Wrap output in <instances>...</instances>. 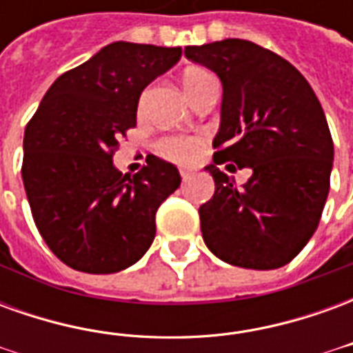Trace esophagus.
Returning <instances> with one entry per match:
<instances>
[{"label":"esophagus","instance_id":"1","mask_svg":"<svg viewBox=\"0 0 353 353\" xmlns=\"http://www.w3.org/2000/svg\"><path fill=\"white\" fill-rule=\"evenodd\" d=\"M191 174L192 172H189V170H179V176H181V179H183V181H187V179L191 177Z\"/></svg>","mask_w":353,"mask_h":353}]
</instances>
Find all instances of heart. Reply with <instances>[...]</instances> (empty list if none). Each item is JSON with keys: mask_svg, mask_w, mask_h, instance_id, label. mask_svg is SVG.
<instances>
[{"mask_svg": "<svg viewBox=\"0 0 353 353\" xmlns=\"http://www.w3.org/2000/svg\"><path fill=\"white\" fill-rule=\"evenodd\" d=\"M212 79V73H208L202 68H191L183 73V88L185 92L191 96L194 88H199L204 81ZM202 139L196 136H166L157 141V153L176 162V164H192L199 159Z\"/></svg>", "mask_w": 353, "mask_h": 353, "instance_id": "heart-1", "label": "heart"}]
</instances>
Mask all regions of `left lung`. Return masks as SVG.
Returning <instances> with one entry per match:
<instances>
[{"label": "left lung", "instance_id": "1", "mask_svg": "<svg viewBox=\"0 0 353 353\" xmlns=\"http://www.w3.org/2000/svg\"><path fill=\"white\" fill-rule=\"evenodd\" d=\"M185 57L223 85L217 151L206 166L215 192L199 210L208 250L242 268L288 265L318 229L329 194L334 149L321 103L295 65L252 41L192 45ZM227 160L252 168L248 184L236 188L216 168Z\"/></svg>", "mask_w": 353, "mask_h": 353}]
</instances>
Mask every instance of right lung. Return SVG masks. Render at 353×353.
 <instances>
[{"label": "right lung", "mask_w": 353, "mask_h": 353, "mask_svg": "<svg viewBox=\"0 0 353 353\" xmlns=\"http://www.w3.org/2000/svg\"><path fill=\"white\" fill-rule=\"evenodd\" d=\"M181 58V47L115 41L62 73L24 132L22 181L35 227L75 270L113 274L153 244L157 210L181 183L154 154L136 176L113 166L136 126L139 96Z\"/></svg>", "instance_id": "obj_1"}]
</instances>
